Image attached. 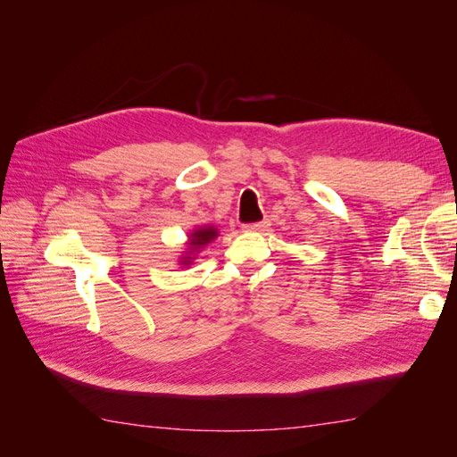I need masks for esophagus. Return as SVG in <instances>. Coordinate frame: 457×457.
Listing matches in <instances>:
<instances>
[{
    "mask_svg": "<svg viewBox=\"0 0 457 457\" xmlns=\"http://www.w3.org/2000/svg\"><path fill=\"white\" fill-rule=\"evenodd\" d=\"M245 230H252V232H261L267 228V220H261V223H252V225H245Z\"/></svg>",
    "mask_w": 457,
    "mask_h": 457,
    "instance_id": "1",
    "label": "esophagus"
}]
</instances>
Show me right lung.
Returning a JSON list of instances; mask_svg holds the SVG:
<instances>
[{
    "instance_id": "obj_1",
    "label": "right lung",
    "mask_w": 457,
    "mask_h": 457,
    "mask_svg": "<svg viewBox=\"0 0 457 457\" xmlns=\"http://www.w3.org/2000/svg\"><path fill=\"white\" fill-rule=\"evenodd\" d=\"M219 237L217 234V228L213 225H204V227H198L196 230H192V234L188 237V252L185 253V257H181V265H190L192 259H196L195 255L202 250V247L205 244H210L212 240H215Z\"/></svg>"
}]
</instances>
